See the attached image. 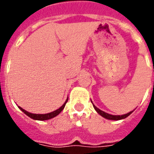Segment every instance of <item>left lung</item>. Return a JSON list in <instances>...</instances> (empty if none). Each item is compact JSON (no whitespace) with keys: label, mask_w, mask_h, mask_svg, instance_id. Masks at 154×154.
<instances>
[{"label":"left lung","mask_w":154,"mask_h":154,"mask_svg":"<svg viewBox=\"0 0 154 154\" xmlns=\"http://www.w3.org/2000/svg\"><path fill=\"white\" fill-rule=\"evenodd\" d=\"M94 107L97 112H98L99 114L101 115V116H102L103 117H105V118H106V119H109V120H114V121H118V120H122V119H124V118H126L128 116H129V115L131 114L132 112H133V111H131V112H128V113H126V114L117 115V116H116V115H111V114H109V113H107V112H103V111H101V109H99L98 108H97L95 105H94Z\"/></svg>","instance_id":"obj_1"}]
</instances>
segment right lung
Segmentation results:
<instances>
[{
  "label": "right lung",
  "instance_id": "obj_1",
  "mask_svg": "<svg viewBox=\"0 0 154 154\" xmlns=\"http://www.w3.org/2000/svg\"><path fill=\"white\" fill-rule=\"evenodd\" d=\"M68 101V99L66 100V101H65V103H64V105L61 106V107H60L58 109L55 110V111H53V112H49V113H46V114H34V113H30V112H27V111H25V109H23L22 108L19 107L21 109V111L22 112H24L25 113V114L27 115V116H29V117H31L32 119H34V120H38V121H45V120H49V119H51V118H53V117H56V116H57L59 113H60L61 111L63 110V109L65 108V104L67 103Z\"/></svg>",
  "mask_w": 154,
  "mask_h": 154
}]
</instances>
